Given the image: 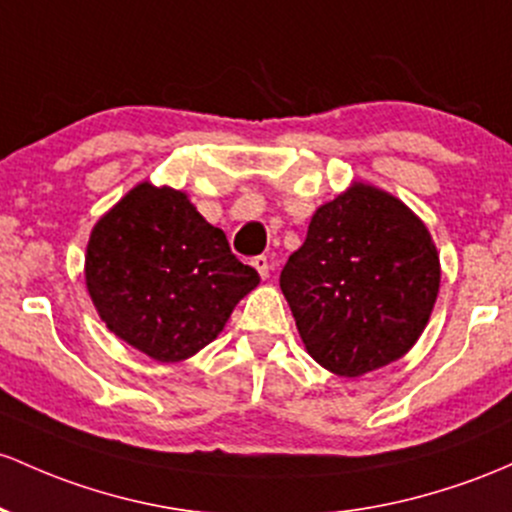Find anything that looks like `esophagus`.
I'll use <instances>...</instances> for the list:
<instances>
[{"label":"esophagus","instance_id":"1","mask_svg":"<svg viewBox=\"0 0 512 512\" xmlns=\"http://www.w3.org/2000/svg\"><path fill=\"white\" fill-rule=\"evenodd\" d=\"M252 267L257 269V274H260L262 279H267L269 277V269H272V265H269V260H267L265 255L255 257V260H252Z\"/></svg>","mask_w":512,"mask_h":512}]
</instances>
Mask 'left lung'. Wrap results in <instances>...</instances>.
<instances>
[{
  "label": "left lung",
  "instance_id": "1",
  "mask_svg": "<svg viewBox=\"0 0 512 512\" xmlns=\"http://www.w3.org/2000/svg\"><path fill=\"white\" fill-rule=\"evenodd\" d=\"M279 286L308 355L362 376L418 342L440 291V255L401 199L355 182L313 213Z\"/></svg>",
  "mask_w": 512,
  "mask_h": 512
}]
</instances>
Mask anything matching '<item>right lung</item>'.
Listing matches in <instances>:
<instances>
[{"label": "right lung", "mask_w": 512, "mask_h": 512, "mask_svg": "<svg viewBox=\"0 0 512 512\" xmlns=\"http://www.w3.org/2000/svg\"><path fill=\"white\" fill-rule=\"evenodd\" d=\"M84 282L116 338L157 362H182L218 338L260 274L187 194L140 182L92 228Z\"/></svg>", "instance_id": "1"}]
</instances>
